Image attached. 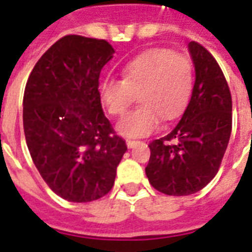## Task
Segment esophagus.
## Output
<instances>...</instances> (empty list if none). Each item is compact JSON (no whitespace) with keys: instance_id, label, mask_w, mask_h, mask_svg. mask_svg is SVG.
Masks as SVG:
<instances>
[{"instance_id":"1","label":"esophagus","mask_w":252,"mask_h":252,"mask_svg":"<svg viewBox=\"0 0 252 252\" xmlns=\"http://www.w3.org/2000/svg\"><path fill=\"white\" fill-rule=\"evenodd\" d=\"M138 141H136V140H126V146H127V148H133L134 146H137Z\"/></svg>"}]
</instances>
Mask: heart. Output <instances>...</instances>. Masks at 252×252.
I'll return each instance as SVG.
<instances>
[{
    "label": "heart",
    "mask_w": 252,
    "mask_h": 252,
    "mask_svg": "<svg viewBox=\"0 0 252 252\" xmlns=\"http://www.w3.org/2000/svg\"><path fill=\"white\" fill-rule=\"evenodd\" d=\"M190 61L170 50L143 52L123 69V80H105L99 87L101 101L114 116H122L140 97V108L116 125L126 138L148 136L159 129L161 118L169 122L183 114L193 91Z\"/></svg>",
    "instance_id": "b5f03b06"
}]
</instances>
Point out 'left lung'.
<instances>
[{
	"label": "left lung",
	"instance_id": "left-lung-1",
	"mask_svg": "<svg viewBox=\"0 0 252 252\" xmlns=\"http://www.w3.org/2000/svg\"><path fill=\"white\" fill-rule=\"evenodd\" d=\"M195 82L190 102L176 127L150 144L146 175L168 195H190L215 177L232 133V95L215 58L189 43ZM172 141L173 145H169Z\"/></svg>",
	"mask_w": 252,
	"mask_h": 252
}]
</instances>
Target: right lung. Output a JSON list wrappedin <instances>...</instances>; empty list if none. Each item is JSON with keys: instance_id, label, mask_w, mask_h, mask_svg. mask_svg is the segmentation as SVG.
<instances>
[{"instance_id": "right-lung-1", "label": "right lung", "mask_w": 252, "mask_h": 252, "mask_svg": "<svg viewBox=\"0 0 252 252\" xmlns=\"http://www.w3.org/2000/svg\"><path fill=\"white\" fill-rule=\"evenodd\" d=\"M114 54L105 40L65 35L38 59L26 83L29 153L44 182L63 200L89 202L109 193L127 151L99 98V73Z\"/></svg>"}]
</instances>
